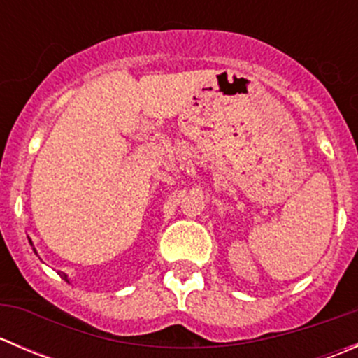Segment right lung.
Segmentation results:
<instances>
[{
  "label": "right lung",
  "mask_w": 358,
  "mask_h": 358,
  "mask_svg": "<svg viewBox=\"0 0 358 358\" xmlns=\"http://www.w3.org/2000/svg\"><path fill=\"white\" fill-rule=\"evenodd\" d=\"M60 275H62V279H66V280H67V275H66V273H60Z\"/></svg>",
  "instance_id": "add662e5"
}]
</instances>
